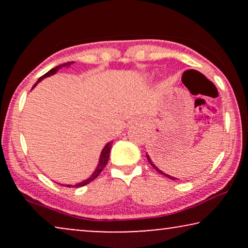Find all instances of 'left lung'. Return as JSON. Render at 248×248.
Returning a JSON list of instances; mask_svg holds the SVG:
<instances>
[{"label": "left lung", "instance_id": "left-lung-1", "mask_svg": "<svg viewBox=\"0 0 248 248\" xmlns=\"http://www.w3.org/2000/svg\"><path fill=\"white\" fill-rule=\"evenodd\" d=\"M147 159H148V161H149V162H150V165L152 166V167H154V168L155 169V170H157L158 172H160V174H162V175H165V176H166V177H168V178H170V179H176V178H174V177H172V176H170V175H168V174H165V172H162V171L160 170V169H158V168H157V166H155V165H154V164H152L151 159H150V157H149V155H147Z\"/></svg>", "mask_w": 248, "mask_h": 248}]
</instances>
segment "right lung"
Returning a JSON list of instances; mask_svg holds the SVG:
<instances>
[{
    "label": "right lung",
    "mask_w": 248,
    "mask_h": 248,
    "mask_svg": "<svg viewBox=\"0 0 248 248\" xmlns=\"http://www.w3.org/2000/svg\"><path fill=\"white\" fill-rule=\"evenodd\" d=\"M72 63H74V62H67V63L61 64V65L54 67V69H52L50 71H48V72H47V73L44 74L43 77H40L39 79H38V81H37V83H38L39 81H42V80L44 79V78L49 77V76H53V74H55V73L57 72V71H59V70L61 69V67L71 65V64H72ZM37 83H36V84H37ZM36 84H35V86H36ZM35 86H33V87H35ZM111 143H113V141L108 142V143H107L106 145H105V148L103 149V151H101L100 159H99V164H98V167H97L96 170H94L93 176H91L90 178H88L87 181H84V182H82V183H79V184H77V185H73L74 187H81V186H84V185L89 184V183L93 182L94 178H97L98 176H99V174H100L101 171H103V169L105 168V166H106V164L108 162V159H109V152H110V149H111ZM65 186H67V187H71V186H72V185H65Z\"/></svg>",
    "instance_id": "add662e5"
}]
</instances>
